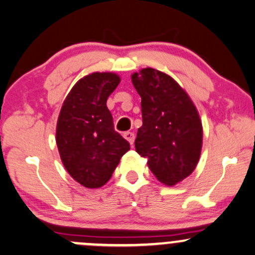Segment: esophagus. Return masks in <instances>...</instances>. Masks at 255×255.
I'll use <instances>...</instances> for the list:
<instances>
[{
	"instance_id": "obj_1",
	"label": "esophagus",
	"mask_w": 255,
	"mask_h": 255,
	"mask_svg": "<svg viewBox=\"0 0 255 255\" xmlns=\"http://www.w3.org/2000/svg\"><path fill=\"white\" fill-rule=\"evenodd\" d=\"M124 136H125V139L127 140V141L129 142L130 145L134 144V139H135V135H134L133 131H125Z\"/></svg>"
}]
</instances>
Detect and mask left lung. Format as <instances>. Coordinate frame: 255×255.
I'll list each match as a JSON object with an SVG mask.
<instances>
[{"mask_svg":"<svg viewBox=\"0 0 255 255\" xmlns=\"http://www.w3.org/2000/svg\"><path fill=\"white\" fill-rule=\"evenodd\" d=\"M141 97L142 126L135 151L159 182L175 186L194 171L203 146V125L194 103L170 75L154 68L131 74Z\"/></svg>","mask_w":255,"mask_h":255,"instance_id":"obj_1","label":"left lung"}]
</instances>
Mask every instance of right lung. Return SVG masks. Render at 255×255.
Returning <instances> with one entry per match:
<instances>
[{"label":"right lung","instance_id":"right-lung-1","mask_svg":"<svg viewBox=\"0 0 255 255\" xmlns=\"http://www.w3.org/2000/svg\"><path fill=\"white\" fill-rule=\"evenodd\" d=\"M121 79L95 72L81 78L64 99L56 126V144L68 174L86 188L104 186L129 150L114 128L108 97Z\"/></svg>","mask_w":255,"mask_h":255}]
</instances>
